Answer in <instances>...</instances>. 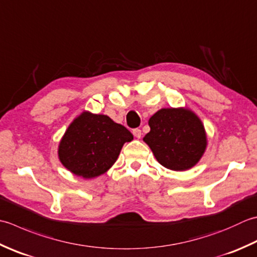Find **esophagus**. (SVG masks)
<instances>
[{
  "mask_svg": "<svg viewBox=\"0 0 257 257\" xmlns=\"http://www.w3.org/2000/svg\"><path fill=\"white\" fill-rule=\"evenodd\" d=\"M133 134H134V136H135V137L136 138H140V137H142V135H143V133H142V130H140V129H134L133 130Z\"/></svg>",
  "mask_w": 257,
  "mask_h": 257,
  "instance_id": "esophagus-1",
  "label": "esophagus"
}]
</instances>
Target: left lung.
Masks as SVG:
<instances>
[{
	"label": "left lung",
	"instance_id": "left-lung-1",
	"mask_svg": "<svg viewBox=\"0 0 257 257\" xmlns=\"http://www.w3.org/2000/svg\"><path fill=\"white\" fill-rule=\"evenodd\" d=\"M144 142L164 167L183 172L199 162L206 149V134L199 118L188 109H162L149 119Z\"/></svg>",
	"mask_w": 257,
	"mask_h": 257
}]
</instances>
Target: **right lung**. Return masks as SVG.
Listing matches in <instances>:
<instances>
[{"label": "right lung", "mask_w": 257, "mask_h": 257, "mask_svg": "<svg viewBox=\"0 0 257 257\" xmlns=\"http://www.w3.org/2000/svg\"><path fill=\"white\" fill-rule=\"evenodd\" d=\"M133 134L108 115L82 112L65 132L59 146V158L65 168L83 178L105 173L115 163Z\"/></svg>", "instance_id": "add662e5"}]
</instances>
